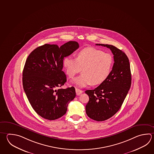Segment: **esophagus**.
<instances>
[{
  "label": "esophagus",
  "instance_id": "esophagus-1",
  "mask_svg": "<svg viewBox=\"0 0 154 154\" xmlns=\"http://www.w3.org/2000/svg\"><path fill=\"white\" fill-rule=\"evenodd\" d=\"M75 93H76V95H79L81 94L82 93H83V91L76 88L75 89Z\"/></svg>",
  "mask_w": 154,
  "mask_h": 154
}]
</instances>
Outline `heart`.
<instances>
[{
    "instance_id": "b5f03b06",
    "label": "heart",
    "mask_w": 154,
    "mask_h": 154,
    "mask_svg": "<svg viewBox=\"0 0 154 154\" xmlns=\"http://www.w3.org/2000/svg\"><path fill=\"white\" fill-rule=\"evenodd\" d=\"M113 63L112 55L93 47H87L79 51L76 58L67 56L63 65L70 78L82 71V73L73 82L79 87L92 84H101L110 74Z\"/></svg>"
}]
</instances>
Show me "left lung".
<instances>
[{
    "label": "left lung",
    "mask_w": 154,
    "mask_h": 154,
    "mask_svg": "<svg viewBox=\"0 0 154 154\" xmlns=\"http://www.w3.org/2000/svg\"><path fill=\"white\" fill-rule=\"evenodd\" d=\"M96 45L109 48L114 61L107 79L95 89L85 91L89 97L85 106L88 116L102 122L113 116L122 107L131 87V73L128 58L122 50L107 44Z\"/></svg>",
    "instance_id": "obj_1"
}]
</instances>
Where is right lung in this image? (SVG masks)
<instances>
[{
	"mask_svg": "<svg viewBox=\"0 0 154 154\" xmlns=\"http://www.w3.org/2000/svg\"><path fill=\"white\" fill-rule=\"evenodd\" d=\"M79 48L76 41L59 47L45 44L30 53L23 71V87L32 108L44 119L53 120L66 113L68 104L75 97L73 87L58 89L66 82L63 60Z\"/></svg>",
	"mask_w": 154,
	"mask_h": 154,
	"instance_id": "obj_1",
	"label": "right lung"
}]
</instances>
